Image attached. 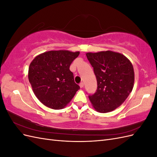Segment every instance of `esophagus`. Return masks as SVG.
I'll return each instance as SVG.
<instances>
[{
  "label": "esophagus",
  "instance_id": "obj_1",
  "mask_svg": "<svg viewBox=\"0 0 157 157\" xmlns=\"http://www.w3.org/2000/svg\"><path fill=\"white\" fill-rule=\"evenodd\" d=\"M79 86H80V88H83L84 87V83L83 82H80V84H79Z\"/></svg>",
  "mask_w": 157,
  "mask_h": 157
}]
</instances>
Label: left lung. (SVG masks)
Wrapping results in <instances>:
<instances>
[{
  "instance_id": "left-lung-1",
  "label": "left lung",
  "mask_w": 157,
  "mask_h": 157,
  "mask_svg": "<svg viewBox=\"0 0 157 157\" xmlns=\"http://www.w3.org/2000/svg\"><path fill=\"white\" fill-rule=\"evenodd\" d=\"M94 68L98 83L96 92L89 96L98 112H111L121 106L134 87V71L126 56L110 50L86 54Z\"/></svg>"
}]
</instances>
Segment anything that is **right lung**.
Here are the masks:
<instances>
[{
	"instance_id": "obj_1",
	"label": "right lung",
	"mask_w": 157,
	"mask_h": 157,
	"mask_svg": "<svg viewBox=\"0 0 157 157\" xmlns=\"http://www.w3.org/2000/svg\"><path fill=\"white\" fill-rule=\"evenodd\" d=\"M79 54V52L52 50L39 54L31 61L28 78L36 97L45 106L63 109L80 89L69 69Z\"/></svg>"
}]
</instances>
